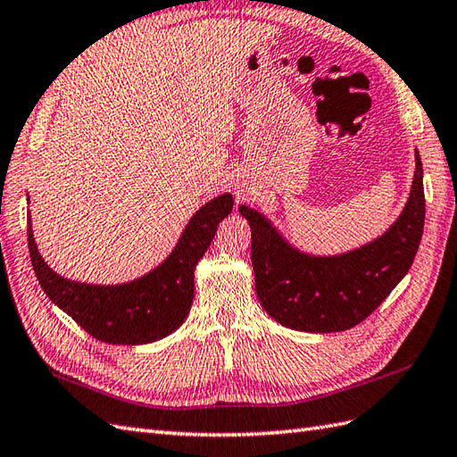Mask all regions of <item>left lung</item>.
I'll return each instance as SVG.
<instances>
[{
	"mask_svg": "<svg viewBox=\"0 0 457 457\" xmlns=\"http://www.w3.org/2000/svg\"><path fill=\"white\" fill-rule=\"evenodd\" d=\"M238 211L252 228L255 293L265 312L298 331H345L369 318L413 265L425 227L422 162L415 151L413 186L394 225L347 253H304L258 211Z\"/></svg>",
	"mask_w": 457,
	"mask_h": 457,
	"instance_id": "1",
	"label": "left lung"
}]
</instances>
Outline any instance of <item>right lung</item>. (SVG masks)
I'll list each match as a JSON object with an SVG mask.
<instances>
[{
	"mask_svg": "<svg viewBox=\"0 0 457 457\" xmlns=\"http://www.w3.org/2000/svg\"><path fill=\"white\" fill-rule=\"evenodd\" d=\"M235 205L230 194L211 199L187 222L176 248L159 267L124 285H87L54 273L35 244L29 213V252L44 293L88 336L112 345H145L182 326L194 300V270L219 222Z\"/></svg>",
	"mask_w": 457,
	"mask_h": 457,
	"instance_id": "right-lung-1",
	"label": "right lung"
}]
</instances>
